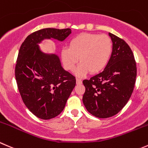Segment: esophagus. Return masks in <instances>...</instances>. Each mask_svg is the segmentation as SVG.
Segmentation results:
<instances>
[{
	"label": "esophagus",
	"instance_id": "34e87169",
	"mask_svg": "<svg viewBox=\"0 0 148 148\" xmlns=\"http://www.w3.org/2000/svg\"><path fill=\"white\" fill-rule=\"evenodd\" d=\"M76 81H77V84H82V79H79V78H77V79H76Z\"/></svg>",
	"mask_w": 148,
	"mask_h": 148
}]
</instances>
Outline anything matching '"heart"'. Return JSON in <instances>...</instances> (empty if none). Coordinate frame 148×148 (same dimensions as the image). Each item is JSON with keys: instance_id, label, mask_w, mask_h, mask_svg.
Masks as SVG:
<instances>
[{"instance_id": "b5f03b06", "label": "heart", "mask_w": 148, "mask_h": 148, "mask_svg": "<svg viewBox=\"0 0 148 148\" xmlns=\"http://www.w3.org/2000/svg\"><path fill=\"white\" fill-rule=\"evenodd\" d=\"M112 53V42L106 34L82 33L69 42V48L64 47L61 57L64 68L73 71L79 61L76 74L80 77L89 72L97 73L108 63Z\"/></svg>"}]
</instances>
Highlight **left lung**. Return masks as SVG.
Instances as JSON below:
<instances>
[{
  "label": "left lung",
  "instance_id": "1",
  "mask_svg": "<svg viewBox=\"0 0 148 148\" xmlns=\"http://www.w3.org/2000/svg\"><path fill=\"white\" fill-rule=\"evenodd\" d=\"M113 43L111 56L102 72L83 81L82 101L89 113L106 119L118 114L130 100L137 77L134 55L127 42L108 33Z\"/></svg>",
  "mask_w": 148,
  "mask_h": 148
}]
</instances>
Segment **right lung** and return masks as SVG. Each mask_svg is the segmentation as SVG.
Instances as JSON below:
<instances>
[{"mask_svg":"<svg viewBox=\"0 0 148 148\" xmlns=\"http://www.w3.org/2000/svg\"><path fill=\"white\" fill-rule=\"evenodd\" d=\"M69 28H45L32 33L20 47L15 68L23 102L38 118L48 120L59 115L76 85V79L64 69L59 56L41 51L44 40L63 42Z\"/></svg>","mask_w":148,"mask_h":148,"instance_id":"add662e5","label":"right lung"}]
</instances>
